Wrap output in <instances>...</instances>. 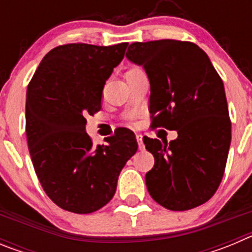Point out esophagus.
<instances>
[{
  "label": "esophagus",
  "instance_id": "34e87169",
  "mask_svg": "<svg viewBox=\"0 0 252 252\" xmlns=\"http://www.w3.org/2000/svg\"><path fill=\"white\" fill-rule=\"evenodd\" d=\"M136 140H137V145H139V149L140 150H142V149L145 148V146H144V142H142V135H136Z\"/></svg>",
  "mask_w": 252,
  "mask_h": 252
}]
</instances>
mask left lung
<instances>
[{
  "label": "left lung",
  "mask_w": 252,
  "mask_h": 252,
  "mask_svg": "<svg viewBox=\"0 0 252 252\" xmlns=\"http://www.w3.org/2000/svg\"><path fill=\"white\" fill-rule=\"evenodd\" d=\"M126 58L150 82L151 127L175 130V140L144 137L155 164L145 182L153 199L170 211L206 203L217 190L231 144L223 82L198 45L178 40L133 43Z\"/></svg>",
  "instance_id": "obj_1"
}]
</instances>
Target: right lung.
<instances>
[{
    "label": "right lung",
    "instance_id": "1",
    "mask_svg": "<svg viewBox=\"0 0 252 252\" xmlns=\"http://www.w3.org/2000/svg\"><path fill=\"white\" fill-rule=\"evenodd\" d=\"M127 45L57 46L29 83L26 137L32 165L48 197L69 212L86 215L106 206L137 151L130 130L116 131L97 146L86 132V117L101 110L104 84Z\"/></svg>",
    "mask_w": 252,
    "mask_h": 252
}]
</instances>
